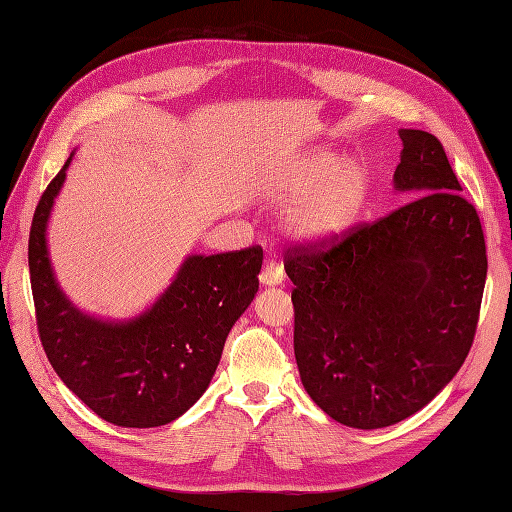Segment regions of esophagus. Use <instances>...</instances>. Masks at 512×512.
<instances>
[{"label": "esophagus", "mask_w": 512, "mask_h": 512, "mask_svg": "<svg viewBox=\"0 0 512 512\" xmlns=\"http://www.w3.org/2000/svg\"><path fill=\"white\" fill-rule=\"evenodd\" d=\"M260 282L262 286H278L284 282V267L280 265V262L275 260H269L265 267H262L260 271Z\"/></svg>", "instance_id": "1"}]
</instances>
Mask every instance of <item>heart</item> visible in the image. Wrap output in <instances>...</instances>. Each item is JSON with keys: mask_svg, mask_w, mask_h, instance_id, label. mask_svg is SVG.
<instances>
[{"mask_svg": "<svg viewBox=\"0 0 512 512\" xmlns=\"http://www.w3.org/2000/svg\"><path fill=\"white\" fill-rule=\"evenodd\" d=\"M370 176L362 161H342L321 153L301 165L293 178V196L303 198L288 222L306 241H327L347 230L362 211Z\"/></svg>", "mask_w": 512, "mask_h": 512, "instance_id": "obj_1", "label": "heart"}]
</instances>
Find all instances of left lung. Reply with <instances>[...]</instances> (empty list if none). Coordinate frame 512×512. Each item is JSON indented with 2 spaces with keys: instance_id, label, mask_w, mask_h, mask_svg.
I'll return each mask as SVG.
<instances>
[{
  "instance_id": "obj_1",
  "label": "left lung",
  "mask_w": 512,
  "mask_h": 512,
  "mask_svg": "<svg viewBox=\"0 0 512 512\" xmlns=\"http://www.w3.org/2000/svg\"><path fill=\"white\" fill-rule=\"evenodd\" d=\"M394 187L407 204L344 237L288 247L295 359L329 418L405 420L457 375L476 336L487 247L435 135L400 129Z\"/></svg>"
}]
</instances>
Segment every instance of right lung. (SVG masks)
I'll list each match as a JSON object with an SVG mask.
<instances>
[{
    "instance_id": "obj_1",
    "label": "right lung",
    "mask_w": 512,
    "mask_h": 512,
    "mask_svg": "<svg viewBox=\"0 0 512 512\" xmlns=\"http://www.w3.org/2000/svg\"><path fill=\"white\" fill-rule=\"evenodd\" d=\"M68 163L40 198L27 245L40 342L66 388L105 422L168 424L209 388L232 325L258 293L262 247L189 256L153 308L120 323L94 319L66 299L47 254Z\"/></svg>"
}]
</instances>
